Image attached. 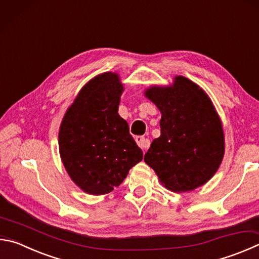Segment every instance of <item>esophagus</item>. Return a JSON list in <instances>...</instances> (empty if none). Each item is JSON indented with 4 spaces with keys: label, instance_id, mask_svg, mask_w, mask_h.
Wrapping results in <instances>:
<instances>
[{
    "label": "esophagus",
    "instance_id": "1",
    "mask_svg": "<svg viewBox=\"0 0 259 259\" xmlns=\"http://www.w3.org/2000/svg\"><path fill=\"white\" fill-rule=\"evenodd\" d=\"M135 140L142 149H147L149 147V145H150V140L143 137V136H138V137L135 138Z\"/></svg>",
    "mask_w": 259,
    "mask_h": 259
}]
</instances>
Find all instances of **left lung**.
<instances>
[{
  "mask_svg": "<svg viewBox=\"0 0 259 259\" xmlns=\"http://www.w3.org/2000/svg\"><path fill=\"white\" fill-rule=\"evenodd\" d=\"M144 95L161 112V136L145 154L159 182L175 192L192 191L209 181L225 152L222 121L203 88L183 76L172 84H153Z\"/></svg>",
  "mask_w": 259,
  "mask_h": 259,
  "instance_id": "left-lung-1",
  "label": "left lung"
}]
</instances>
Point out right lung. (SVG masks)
<instances>
[{
  "label": "right lung",
  "mask_w": 259,
  "mask_h": 259,
  "mask_svg": "<svg viewBox=\"0 0 259 259\" xmlns=\"http://www.w3.org/2000/svg\"><path fill=\"white\" fill-rule=\"evenodd\" d=\"M123 91L116 72L97 74L80 89L60 124L61 161L86 194H109L143 159L128 123L117 113Z\"/></svg>",
  "instance_id": "right-lung-1"
}]
</instances>
